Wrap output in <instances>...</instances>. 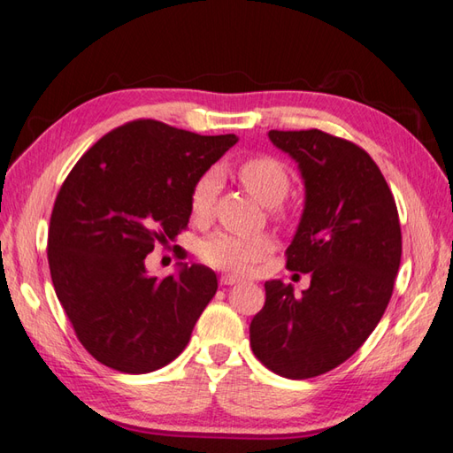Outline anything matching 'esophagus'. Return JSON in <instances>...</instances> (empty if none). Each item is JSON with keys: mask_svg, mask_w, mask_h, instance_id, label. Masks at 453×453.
Instances as JSON below:
<instances>
[{"mask_svg": "<svg viewBox=\"0 0 453 453\" xmlns=\"http://www.w3.org/2000/svg\"><path fill=\"white\" fill-rule=\"evenodd\" d=\"M242 280H243V279L237 277V274H221V279H219L221 285H226V287L237 285V282H242Z\"/></svg>", "mask_w": 453, "mask_h": 453, "instance_id": "esophagus-1", "label": "esophagus"}]
</instances>
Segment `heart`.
I'll use <instances>...</instances> for the list:
<instances>
[{
  "label": "heart",
  "instance_id": "heart-1",
  "mask_svg": "<svg viewBox=\"0 0 453 453\" xmlns=\"http://www.w3.org/2000/svg\"><path fill=\"white\" fill-rule=\"evenodd\" d=\"M239 182L247 192L265 206H274L282 202L290 188V174L285 163L271 155L247 157L235 168ZM218 192V174L203 173L194 182L190 190V216L196 221H206L211 214ZM277 218H285V211L277 208ZM274 247V239L269 234H229L216 232L206 237L200 245L202 261L214 269L245 273L247 269L267 257Z\"/></svg>",
  "mask_w": 453,
  "mask_h": 453
}]
</instances>
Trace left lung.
<instances>
[{"label":"left lung","instance_id":"obj_1","mask_svg":"<svg viewBox=\"0 0 453 453\" xmlns=\"http://www.w3.org/2000/svg\"><path fill=\"white\" fill-rule=\"evenodd\" d=\"M300 166L303 219L287 250L310 288L265 282L267 300L250 327L255 357L287 379L324 375L349 359L391 300L403 235L396 203L367 150L320 129L269 131Z\"/></svg>","mask_w":453,"mask_h":453}]
</instances>
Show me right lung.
I'll list each match as a JSON object with an SVG mask.
<instances>
[{"label":"right lung","instance_id":"obj_1","mask_svg":"<svg viewBox=\"0 0 453 453\" xmlns=\"http://www.w3.org/2000/svg\"><path fill=\"white\" fill-rule=\"evenodd\" d=\"M235 143L232 133L135 119L88 149L62 182L49 226L52 285L78 342L105 367L149 373L188 343L216 273L182 265L149 277L145 257L188 227L194 182Z\"/></svg>","mask_w":453,"mask_h":453}]
</instances>
